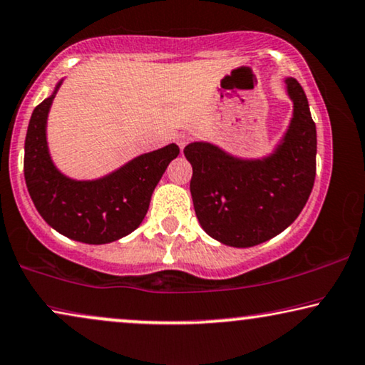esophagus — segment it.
Listing matches in <instances>:
<instances>
[{"instance_id":"obj_1","label":"esophagus","mask_w":365,"mask_h":365,"mask_svg":"<svg viewBox=\"0 0 365 365\" xmlns=\"http://www.w3.org/2000/svg\"><path fill=\"white\" fill-rule=\"evenodd\" d=\"M189 139H191V137H189L187 132H181V134H178L176 140H178V145H179V148H181V149L186 148V144L189 142Z\"/></svg>"}]
</instances>
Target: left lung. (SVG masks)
<instances>
[{
	"mask_svg": "<svg viewBox=\"0 0 365 365\" xmlns=\"http://www.w3.org/2000/svg\"><path fill=\"white\" fill-rule=\"evenodd\" d=\"M293 119L272 158L240 160L215 145L192 142L184 155L192 165L191 196L202 230L230 246L248 248L288 228L309 200L317 171V130L309 102L288 78Z\"/></svg>",
	"mask_w": 365,
	"mask_h": 365,
	"instance_id": "obj_1",
	"label": "left lung"
}]
</instances>
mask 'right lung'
<instances>
[{
    "instance_id": "right-lung-1",
    "label": "right lung",
    "mask_w": 365,
    "mask_h": 365,
    "mask_svg": "<svg viewBox=\"0 0 365 365\" xmlns=\"http://www.w3.org/2000/svg\"><path fill=\"white\" fill-rule=\"evenodd\" d=\"M53 98L55 93L35 107L25 139L23 169L38 212L58 233L82 243H110L132 233L179 148L169 144L142 154L98 181H72L56 171L46 149L45 125Z\"/></svg>"
}]
</instances>
